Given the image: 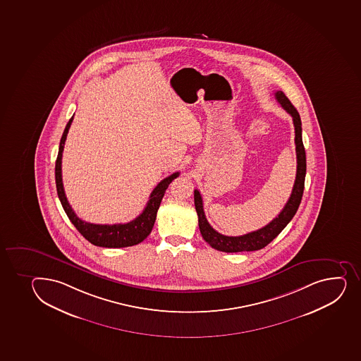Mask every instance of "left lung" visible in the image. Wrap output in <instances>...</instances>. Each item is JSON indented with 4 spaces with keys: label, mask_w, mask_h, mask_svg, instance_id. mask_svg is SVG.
Here are the masks:
<instances>
[{
    "label": "left lung",
    "mask_w": 361,
    "mask_h": 361,
    "mask_svg": "<svg viewBox=\"0 0 361 361\" xmlns=\"http://www.w3.org/2000/svg\"><path fill=\"white\" fill-rule=\"evenodd\" d=\"M276 99L282 108L293 117L295 127V145H296V157H298V171L295 178L293 192L289 200L286 202L284 209L281 211L279 216L270 221L267 226L259 230L253 231L250 233L243 234L238 237H230L216 232L204 216L202 197L199 190H194V204L197 209L199 218V228H200L202 238L212 246L213 249L223 252H243V251H256L263 249L271 243L274 239L282 232L283 228L290 223L298 212V206L301 204L303 190H305V171H307V161H305V150L302 142V123L300 114L295 109L294 105L288 99V97L282 91H276Z\"/></svg>",
    "instance_id": "1"
}]
</instances>
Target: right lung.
I'll return each instance as SVG.
<instances>
[{"mask_svg": "<svg viewBox=\"0 0 361 361\" xmlns=\"http://www.w3.org/2000/svg\"><path fill=\"white\" fill-rule=\"evenodd\" d=\"M72 121H73V116L70 118L65 130H63L56 161V192H58L60 202L63 204V211L68 216V219L71 220V223L75 225V228L79 231V233L82 234V237L93 245L102 246V247H127V246L137 245L140 243L143 242L152 232V226L157 219V209L160 207L161 200L166 193V190L169 186V183L174 178H178L180 173L176 171L171 176L164 178L154 188L143 212L130 223L114 224V225L86 223L77 216L75 211L72 209L71 204H68L66 195H65V190H63V178H61V157H63V145L66 141L67 133L71 127Z\"/></svg>", "mask_w": 361, "mask_h": 361, "instance_id": "right-lung-1", "label": "right lung"}]
</instances>
